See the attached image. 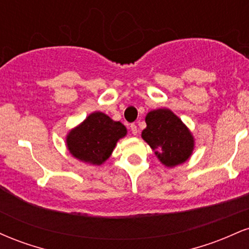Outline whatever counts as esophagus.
Instances as JSON below:
<instances>
[{
	"instance_id": "1",
	"label": "esophagus",
	"mask_w": 249,
	"mask_h": 249,
	"mask_svg": "<svg viewBox=\"0 0 249 249\" xmlns=\"http://www.w3.org/2000/svg\"><path fill=\"white\" fill-rule=\"evenodd\" d=\"M130 130H131V132H132L133 136H136V134L138 133V127H137L136 124H131L130 125Z\"/></svg>"
}]
</instances>
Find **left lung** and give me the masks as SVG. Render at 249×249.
Here are the masks:
<instances>
[{
	"label": "left lung",
	"instance_id": "obj_1",
	"mask_svg": "<svg viewBox=\"0 0 249 249\" xmlns=\"http://www.w3.org/2000/svg\"><path fill=\"white\" fill-rule=\"evenodd\" d=\"M146 128L142 138L166 167L184 164L192 156L194 137L186 125L170 108H157L145 117Z\"/></svg>",
	"mask_w": 249,
	"mask_h": 249
}]
</instances>
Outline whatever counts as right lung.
I'll return each mask as SVG.
<instances>
[{
    "instance_id": "1",
    "label": "right lung",
    "mask_w": 249,
    "mask_h": 249,
    "mask_svg": "<svg viewBox=\"0 0 249 249\" xmlns=\"http://www.w3.org/2000/svg\"><path fill=\"white\" fill-rule=\"evenodd\" d=\"M121 122L95 111L67 134V147L73 158L89 165L104 164L115 150L117 142L126 136Z\"/></svg>"
}]
</instances>
